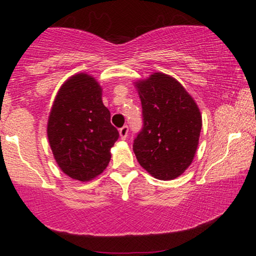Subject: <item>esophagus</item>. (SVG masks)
<instances>
[{"label": "esophagus", "instance_id": "obj_1", "mask_svg": "<svg viewBox=\"0 0 256 256\" xmlns=\"http://www.w3.org/2000/svg\"><path fill=\"white\" fill-rule=\"evenodd\" d=\"M128 130H129V129H128V126H124V127L120 128V130H118V132H120V136H121V138H122V140H126V138H127V136H128Z\"/></svg>", "mask_w": 256, "mask_h": 256}]
</instances>
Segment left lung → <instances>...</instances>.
Instances as JSON below:
<instances>
[{"instance_id": "8db88e82", "label": "left lung", "mask_w": 256, "mask_h": 256, "mask_svg": "<svg viewBox=\"0 0 256 256\" xmlns=\"http://www.w3.org/2000/svg\"><path fill=\"white\" fill-rule=\"evenodd\" d=\"M143 127L132 144L140 166L157 180L180 176L192 163L202 130V115L172 76L154 73L136 82Z\"/></svg>"}]
</instances>
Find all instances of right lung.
<instances>
[{"mask_svg": "<svg viewBox=\"0 0 256 256\" xmlns=\"http://www.w3.org/2000/svg\"><path fill=\"white\" fill-rule=\"evenodd\" d=\"M101 87L85 73L70 78L56 96L48 122V138L62 172L87 182L106 169L110 148L118 138Z\"/></svg>", "mask_w": 256, "mask_h": 256, "instance_id": "1", "label": "right lung"}]
</instances>
